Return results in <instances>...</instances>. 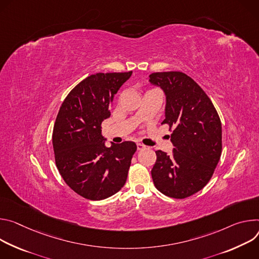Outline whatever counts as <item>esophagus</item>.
Wrapping results in <instances>:
<instances>
[{"label": "esophagus", "instance_id": "esophagus-1", "mask_svg": "<svg viewBox=\"0 0 259 259\" xmlns=\"http://www.w3.org/2000/svg\"><path fill=\"white\" fill-rule=\"evenodd\" d=\"M144 148H145V145L141 144V143H138V144H137V149L138 150H142V149H144Z\"/></svg>", "mask_w": 259, "mask_h": 259}]
</instances>
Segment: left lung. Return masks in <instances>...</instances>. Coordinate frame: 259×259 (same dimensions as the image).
<instances>
[{
    "label": "left lung",
    "instance_id": "left-lung-1",
    "mask_svg": "<svg viewBox=\"0 0 259 259\" xmlns=\"http://www.w3.org/2000/svg\"><path fill=\"white\" fill-rule=\"evenodd\" d=\"M149 81L166 97L165 119L174 145L171 154L155 151L151 169L157 190L173 198L188 197L212 178L222 151L219 115L207 94L182 72L152 73Z\"/></svg>",
    "mask_w": 259,
    "mask_h": 259
}]
</instances>
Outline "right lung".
Returning <instances> with one entry per match:
<instances>
[{"label":"right lung","instance_id":"right-lung-1","mask_svg":"<svg viewBox=\"0 0 259 259\" xmlns=\"http://www.w3.org/2000/svg\"><path fill=\"white\" fill-rule=\"evenodd\" d=\"M124 73H97L78 83L65 99L52 133L55 164L67 185L84 198L105 199L125 184L137 145L125 141L105 146L102 122Z\"/></svg>","mask_w":259,"mask_h":259}]
</instances>
